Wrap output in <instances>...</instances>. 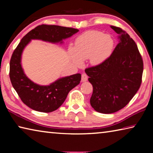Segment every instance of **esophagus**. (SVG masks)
Returning a JSON list of instances; mask_svg holds the SVG:
<instances>
[{
  "label": "esophagus",
  "mask_w": 153,
  "mask_h": 153,
  "mask_svg": "<svg viewBox=\"0 0 153 153\" xmlns=\"http://www.w3.org/2000/svg\"><path fill=\"white\" fill-rule=\"evenodd\" d=\"M88 80V76L87 75L85 74V73H84V74H82V82H86Z\"/></svg>",
  "instance_id": "34e87169"
}]
</instances>
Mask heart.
<instances>
[{"label": "heart", "instance_id": "b5f03b06", "mask_svg": "<svg viewBox=\"0 0 153 153\" xmlns=\"http://www.w3.org/2000/svg\"><path fill=\"white\" fill-rule=\"evenodd\" d=\"M114 40L108 34L97 30H89L79 35L75 40L74 48H69L72 61L81 66L83 61L89 59L92 65H99L112 53Z\"/></svg>", "mask_w": 153, "mask_h": 153}]
</instances>
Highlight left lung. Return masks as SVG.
<instances>
[{"label":"left lung","mask_w":153,"mask_h":153,"mask_svg":"<svg viewBox=\"0 0 153 153\" xmlns=\"http://www.w3.org/2000/svg\"><path fill=\"white\" fill-rule=\"evenodd\" d=\"M111 27L119 34L117 45L104 62L85 69L93 87L90 105L105 114L128 104L140 87L143 73V61L134 40L121 28Z\"/></svg>","instance_id":"8db88e82"}]
</instances>
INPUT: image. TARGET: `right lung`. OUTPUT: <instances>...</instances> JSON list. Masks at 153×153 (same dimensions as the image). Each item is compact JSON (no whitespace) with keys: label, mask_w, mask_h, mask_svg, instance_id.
<instances>
[{"label":"right lung","mask_w":153,"mask_h":153,"mask_svg":"<svg viewBox=\"0 0 153 153\" xmlns=\"http://www.w3.org/2000/svg\"><path fill=\"white\" fill-rule=\"evenodd\" d=\"M78 31L59 25H38L28 32L15 49L10 61V79L22 102L32 109L44 113L57 109L65 100L69 91L79 84L81 74L62 77L48 86L35 84L25 76L21 64L22 54L25 46L32 39L62 43L63 39L71 37Z\"/></svg>","instance_id":"obj_1"}]
</instances>
